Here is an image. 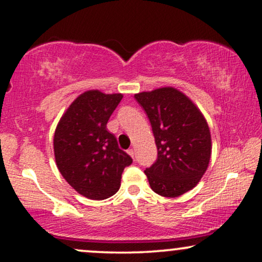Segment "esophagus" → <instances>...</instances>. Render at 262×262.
Masks as SVG:
<instances>
[{"mask_svg":"<svg viewBox=\"0 0 262 262\" xmlns=\"http://www.w3.org/2000/svg\"><path fill=\"white\" fill-rule=\"evenodd\" d=\"M127 154L132 157V159H135V150H134V149H132V148L128 149V150H127Z\"/></svg>","mask_w":262,"mask_h":262,"instance_id":"1","label":"esophagus"}]
</instances>
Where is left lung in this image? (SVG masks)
<instances>
[{
    "label": "left lung",
    "instance_id": "left-lung-1",
    "mask_svg": "<svg viewBox=\"0 0 262 262\" xmlns=\"http://www.w3.org/2000/svg\"><path fill=\"white\" fill-rule=\"evenodd\" d=\"M135 99L152 127L157 160L144 173L151 189L168 198L195 187L209 166L211 135L205 118L178 89L142 92Z\"/></svg>",
    "mask_w": 262,
    "mask_h": 262
}]
</instances>
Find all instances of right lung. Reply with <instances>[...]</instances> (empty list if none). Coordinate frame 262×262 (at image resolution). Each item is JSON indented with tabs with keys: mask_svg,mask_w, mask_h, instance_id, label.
<instances>
[{
	"mask_svg": "<svg viewBox=\"0 0 262 262\" xmlns=\"http://www.w3.org/2000/svg\"><path fill=\"white\" fill-rule=\"evenodd\" d=\"M123 94L88 91L60 118L53 137L57 167L68 184L89 199L116 194L124 168L132 159L119 149L106 125Z\"/></svg>",
	"mask_w": 262,
	"mask_h": 262,
	"instance_id": "add662e5",
	"label": "right lung"
}]
</instances>
